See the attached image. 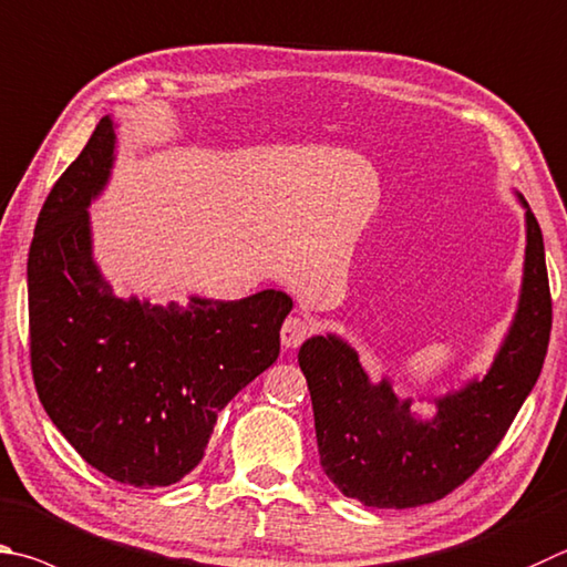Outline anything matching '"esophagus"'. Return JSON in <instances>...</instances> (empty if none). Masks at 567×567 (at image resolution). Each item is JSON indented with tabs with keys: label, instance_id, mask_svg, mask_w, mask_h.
I'll list each match as a JSON object with an SVG mask.
<instances>
[{
	"label": "esophagus",
	"instance_id": "34e87169",
	"mask_svg": "<svg viewBox=\"0 0 567 567\" xmlns=\"http://www.w3.org/2000/svg\"><path fill=\"white\" fill-rule=\"evenodd\" d=\"M312 329H315V324L310 322V319H302V317H290V319H285L282 332H280V337H282V344H285L287 349L300 347V344L305 342V339L312 334Z\"/></svg>",
	"mask_w": 567,
	"mask_h": 567
}]
</instances>
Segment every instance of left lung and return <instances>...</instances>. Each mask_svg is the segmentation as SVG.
<instances>
[{
  "mask_svg": "<svg viewBox=\"0 0 567 567\" xmlns=\"http://www.w3.org/2000/svg\"><path fill=\"white\" fill-rule=\"evenodd\" d=\"M518 312L483 379L434 399L436 416L416 419L386 379L374 384L359 354L334 334L300 347L315 411L319 461L347 498L372 508H414L449 496L481 468L540 377L553 302L543 233L528 203Z\"/></svg>",
  "mask_w": 567,
  "mask_h": 567,
  "instance_id": "1",
  "label": "left lung"
}]
</instances>
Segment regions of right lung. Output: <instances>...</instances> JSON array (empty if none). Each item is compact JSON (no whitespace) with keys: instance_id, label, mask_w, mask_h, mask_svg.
I'll return each instance as SVG.
<instances>
[{"instance_id":"1","label":"right lung","mask_w":567,"mask_h":567,"mask_svg":"<svg viewBox=\"0 0 567 567\" xmlns=\"http://www.w3.org/2000/svg\"><path fill=\"white\" fill-rule=\"evenodd\" d=\"M116 133L104 116L39 213L27 262L29 354L39 401L111 481L171 486L198 466L228 401L280 354L285 292L178 307L121 300L91 257L89 203Z\"/></svg>"}]
</instances>
